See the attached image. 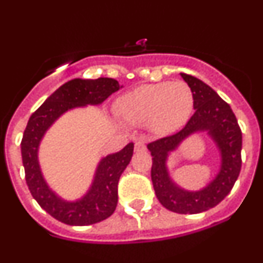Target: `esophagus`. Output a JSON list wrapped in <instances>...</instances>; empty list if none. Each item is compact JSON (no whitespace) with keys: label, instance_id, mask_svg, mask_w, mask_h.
<instances>
[{"label":"esophagus","instance_id":"34e87169","mask_svg":"<svg viewBox=\"0 0 263 263\" xmlns=\"http://www.w3.org/2000/svg\"><path fill=\"white\" fill-rule=\"evenodd\" d=\"M146 150V145H145V140H139V141L135 144V151L136 153H142V151Z\"/></svg>","mask_w":263,"mask_h":263}]
</instances>
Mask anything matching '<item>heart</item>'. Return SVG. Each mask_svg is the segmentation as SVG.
<instances>
[{"label": "heart", "mask_w": 263, "mask_h": 263, "mask_svg": "<svg viewBox=\"0 0 263 263\" xmlns=\"http://www.w3.org/2000/svg\"><path fill=\"white\" fill-rule=\"evenodd\" d=\"M193 94L183 81L140 86L117 100V110L131 124H147L156 135H168L187 123L193 112Z\"/></svg>", "instance_id": "1"}]
</instances>
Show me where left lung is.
<instances>
[{
	"label": "left lung",
	"instance_id": "8db88e82",
	"mask_svg": "<svg viewBox=\"0 0 263 263\" xmlns=\"http://www.w3.org/2000/svg\"><path fill=\"white\" fill-rule=\"evenodd\" d=\"M193 94L195 113L182 131L147 145L153 155L151 181L158 200L177 214H200L221 202L239 176L242 166V131L232 108L205 82L181 73ZM206 132L219 151L220 165L217 176L202 189L185 190L174 182L168 172V156L187 138Z\"/></svg>",
	"mask_w": 263,
	"mask_h": 263
}]
</instances>
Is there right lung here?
Returning <instances> with one entry per match:
<instances>
[{
	"instance_id": "add662e5",
	"label": "right lung",
	"mask_w": 263,
	"mask_h": 263,
	"mask_svg": "<svg viewBox=\"0 0 263 263\" xmlns=\"http://www.w3.org/2000/svg\"><path fill=\"white\" fill-rule=\"evenodd\" d=\"M122 87L110 78L72 79L58 87L29 118L21 141L25 179L31 196L50 216L67 225L84 227L105 220L115 213L118 202V181L131 161L134 142L122 150L103 156L95 168L86 192L76 200H65L44 178L39 163V147L47 131L60 117L76 108L100 105Z\"/></svg>"
}]
</instances>
